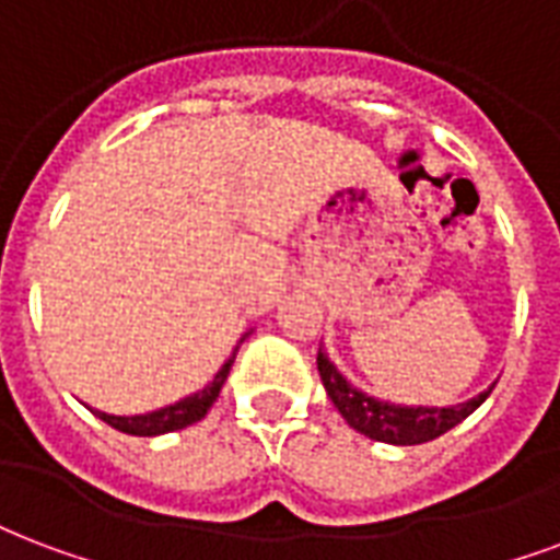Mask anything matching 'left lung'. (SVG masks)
Wrapping results in <instances>:
<instances>
[{
	"instance_id": "left-lung-1",
	"label": "left lung",
	"mask_w": 560,
	"mask_h": 560,
	"mask_svg": "<svg viewBox=\"0 0 560 560\" xmlns=\"http://www.w3.org/2000/svg\"><path fill=\"white\" fill-rule=\"evenodd\" d=\"M317 371H320L323 388L341 412V418L362 436L374 442H388V445H421L430 439L448 433L457 428L463 418H469L475 409L490 397L492 385L487 392H480L471 400H463L457 407H404L392 400L368 395L353 383H347V376L335 368L329 355L317 353Z\"/></svg>"
}]
</instances>
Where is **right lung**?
I'll use <instances>...</instances> for the list:
<instances>
[{"label": "right lung", "instance_id": "obj_1", "mask_svg": "<svg viewBox=\"0 0 560 560\" xmlns=\"http://www.w3.org/2000/svg\"><path fill=\"white\" fill-rule=\"evenodd\" d=\"M246 335H243V338H246ZM243 338H240V341H243ZM234 359H237V350L228 355V362L219 368V374L213 376L201 392L180 397V400L168 404V407L153 409V412H142V416H109V412H101V409H91V412L101 418V421H106L109 428L121 430V433H130V436H163V433H175V430H184L189 428V424L201 421V418L207 416V409L217 404L219 392H222V385H225L228 374H231Z\"/></svg>", "mask_w": 560, "mask_h": 560}]
</instances>
